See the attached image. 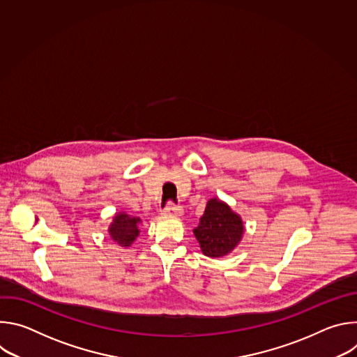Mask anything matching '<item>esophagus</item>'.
<instances>
[{"instance_id": "obj_1", "label": "esophagus", "mask_w": 357, "mask_h": 357, "mask_svg": "<svg viewBox=\"0 0 357 357\" xmlns=\"http://www.w3.org/2000/svg\"><path fill=\"white\" fill-rule=\"evenodd\" d=\"M162 215H164V216H171V218L181 216V215H182V208H181V206H176V205H174L172 202H169L168 205L164 208Z\"/></svg>"}]
</instances>
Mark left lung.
Masks as SVG:
<instances>
[{
    "instance_id": "8db88e82",
    "label": "left lung",
    "mask_w": 357,
    "mask_h": 357,
    "mask_svg": "<svg viewBox=\"0 0 357 357\" xmlns=\"http://www.w3.org/2000/svg\"><path fill=\"white\" fill-rule=\"evenodd\" d=\"M244 233L241 218L219 199H211L193 234L208 257H223L240 243Z\"/></svg>"
}]
</instances>
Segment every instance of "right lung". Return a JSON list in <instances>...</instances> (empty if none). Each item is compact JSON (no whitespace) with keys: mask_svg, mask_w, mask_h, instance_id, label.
I'll list each match as a JSON object with an SVG mask.
<instances>
[{"mask_svg":"<svg viewBox=\"0 0 357 357\" xmlns=\"http://www.w3.org/2000/svg\"><path fill=\"white\" fill-rule=\"evenodd\" d=\"M139 218H132L124 212L117 213L113 219V223L109 227L110 237L121 247H130L139 234Z\"/></svg>","mask_w":357,"mask_h":357,"instance_id":"obj_1","label":"right lung"}]
</instances>
